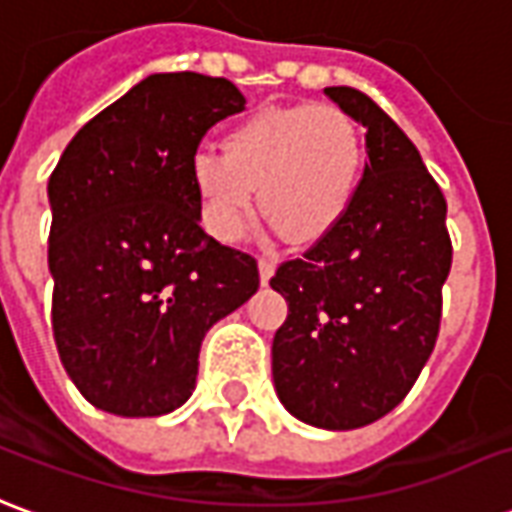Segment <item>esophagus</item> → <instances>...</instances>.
Instances as JSON below:
<instances>
[{"instance_id": "esophagus-1", "label": "esophagus", "mask_w": 512, "mask_h": 512, "mask_svg": "<svg viewBox=\"0 0 512 512\" xmlns=\"http://www.w3.org/2000/svg\"><path fill=\"white\" fill-rule=\"evenodd\" d=\"M275 275V262L270 259H259V278H262V286L270 284V278Z\"/></svg>"}]
</instances>
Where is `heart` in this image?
Listing matches in <instances>:
<instances>
[{
  "instance_id": "heart-1",
  "label": "heart",
  "mask_w": 512,
  "mask_h": 512,
  "mask_svg": "<svg viewBox=\"0 0 512 512\" xmlns=\"http://www.w3.org/2000/svg\"><path fill=\"white\" fill-rule=\"evenodd\" d=\"M220 154L190 159L198 220L217 242H237L253 215V190L275 234L320 242L350 212L364 176V132L339 107H262L220 140Z\"/></svg>"
}]
</instances>
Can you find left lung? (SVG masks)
<instances>
[{
    "label": "left lung",
    "mask_w": 512,
    "mask_h": 512,
    "mask_svg": "<svg viewBox=\"0 0 512 512\" xmlns=\"http://www.w3.org/2000/svg\"><path fill=\"white\" fill-rule=\"evenodd\" d=\"M325 96L364 126L369 162L342 223L270 281L289 306L273 383L300 422L355 430L394 411L433 353L452 242L444 192L400 126L361 90Z\"/></svg>",
    "instance_id": "1"
}]
</instances>
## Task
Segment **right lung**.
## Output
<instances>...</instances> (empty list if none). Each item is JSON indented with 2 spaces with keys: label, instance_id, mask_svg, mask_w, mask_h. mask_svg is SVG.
I'll list each match as a JSON object with an SVG mask.
<instances>
[{
  "label": "right lung",
  "instance_id": "add662e5",
  "mask_svg": "<svg viewBox=\"0 0 512 512\" xmlns=\"http://www.w3.org/2000/svg\"><path fill=\"white\" fill-rule=\"evenodd\" d=\"M242 110L223 76L151 74L85 123L54 168V342L99 411L184 405L206 331L259 289L256 259L206 234L190 187L201 137Z\"/></svg>",
  "mask_w": 512,
  "mask_h": 512
}]
</instances>
